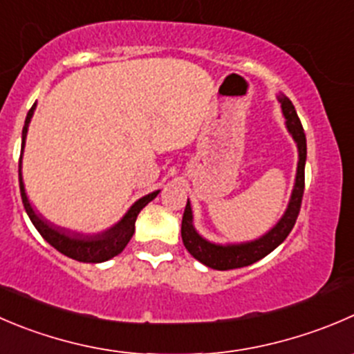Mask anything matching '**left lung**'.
Wrapping results in <instances>:
<instances>
[{
  "label": "left lung",
  "mask_w": 354,
  "mask_h": 354,
  "mask_svg": "<svg viewBox=\"0 0 354 354\" xmlns=\"http://www.w3.org/2000/svg\"><path fill=\"white\" fill-rule=\"evenodd\" d=\"M279 102L282 104V114L286 118V128L290 133L297 145V152H299V160H297V171H296V181H294L292 194H290L289 205H287L286 212L282 218L279 219L275 226L270 232L264 233L263 236L250 242L242 243H214L211 240L204 239L201 233L195 230L194 226V214H192L190 201H187V207L183 212V221H181V239H183L185 247L188 252L205 264L207 268L212 270H233V268H243L249 264L256 263V261L263 259L264 256H268L272 250H275L290 230L296 225L297 214L301 209V201H303L304 194V166H306V135H304L303 124H301L297 112L294 109L292 102L286 97V95H279Z\"/></svg>",
  "instance_id": "left-lung-1"
}]
</instances>
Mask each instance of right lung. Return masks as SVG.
<instances>
[{
	"instance_id": "add662e5",
	"label": "right lung",
	"mask_w": 354,
	"mask_h": 354,
	"mask_svg": "<svg viewBox=\"0 0 354 354\" xmlns=\"http://www.w3.org/2000/svg\"><path fill=\"white\" fill-rule=\"evenodd\" d=\"M34 111H36V104L30 107V111L27 112L26 124L22 129V153L24 147H26V136L27 129H29V122L32 119ZM19 181H20V195H22L24 207H26L27 216L30 218L32 225L36 226L37 232L41 233L44 240H46L50 245H53L58 252H62L64 256L72 257L75 261H81V263H104V261L112 259L114 256L121 254L124 250V247L128 245V242L131 240L133 233H135V223L138 218L140 211L149 204L150 201L157 197L160 190L152 192L149 195H143L142 198L135 202L131 207L128 209L124 216L115 223L111 228L104 230L100 233H79V232H71L67 228H60V226H55L51 223H48L46 219L41 214H37L34 211V207L30 205L29 197L26 194V187H24L22 180V156H20V164H19Z\"/></svg>"
}]
</instances>
